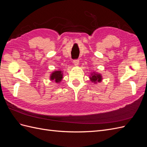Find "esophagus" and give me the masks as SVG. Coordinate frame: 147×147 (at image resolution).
Returning a JSON list of instances; mask_svg holds the SVG:
<instances>
[{
	"mask_svg": "<svg viewBox=\"0 0 147 147\" xmlns=\"http://www.w3.org/2000/svg\"><path fill=\"white\" fill-rule=\"evenodd\" d=\"M74 64L75 65L77 66V65L79 64V61H78V59H75V60H74Z\"/></svg>",
	"mask_w": 147,
	"mask_h": 147,
	"instance_id": "1",
	"label": "esophagus"
}]
</instances>
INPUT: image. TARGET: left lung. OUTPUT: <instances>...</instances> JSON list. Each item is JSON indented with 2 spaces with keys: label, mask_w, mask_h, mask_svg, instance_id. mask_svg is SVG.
Here are the masks:
<instances>
[{
  "label": "left lung",
  "mask_w": 147,
  "mask_h": 147,
  "mask_svg": "<svg viewBox=\"0 0 147 147\" xmlns=\"http://www.w3.org/2000/svg\"><path fill=\"white\" fill-rule=\"evenodd\" d=\"M90 79V81H91V82L96 84L97 83H100L102 82V77L100 74L93 72L91 74Z\"/></svg>",
  "instance_id": "8db88e82"
}]
</instances>
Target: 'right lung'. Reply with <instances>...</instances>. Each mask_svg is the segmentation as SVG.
<instances>
[{
	"mask_svg": "<svg viewBox=\"0 0 147 147\" xmlns=\"http://www.w3.org/2000/svg\"><path fill=\"white\" fill-rule=\"evenodd\" d=\"M50 80L53 82L59 83L63 78V72L62 70H55L50 75Z\"/></svg>",
	"mask_w": 147,
	"mask_h": 147,
	"instance_id": "add662e5",
	"label": "right lung"
}]
</instances>
